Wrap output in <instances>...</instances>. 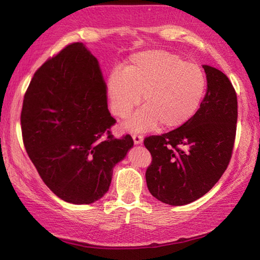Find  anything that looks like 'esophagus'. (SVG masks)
I'll list each match as a JSON object with an SVG mask.
<instances>
[{
  "label": "esophagus",
  "mask_w": 260,
  "mask_h": 260,
  "mask_svg": "<svg viewBox=\"0 0 260 260\" xmlns=\"http://www.w3.org/2000/svg\"><path fill=\"white\" fill-rule=\"evenodd\" d=\"M133 141H134V144L135 145H141L143 143V136L141 135H133Z\"/></svg>",
  "instance_id": "esophagus-1"
}]
</instances>
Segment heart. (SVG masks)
<instances>
[{"label": "heart", "instance_id": "b5f03b06", "mask_svg": "<svg viewBox=\"0 0 260 260\" xmlns=\"http://www.w3.org/2000/svg\"><path fill=\"white\" fill-rule=\"evenodd\" d=\"M206 88L200 66L172 52L148 50L133 54L124 71L114 70L106 92L110 110L118 118L128 117L143 95L144 107L125 124L129 132L142 133L157 124L167 129L185 124L198 112Z\"/></svg>", "mask_w": 260, "mask_h": 260}]
</instances>
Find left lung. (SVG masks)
<instances>
[{"mask_svg": "<svg viewBox=\"0 0 260 260\" xmlns=\"http://www.w3.org/2000/svg\"><path fill=\"white\" fill-rule=\"evenodd\" d=\"M202 67L207 92L194 116L179 128L144 140L152 155L145 173L148 191L170 206H184L211 190L233 153L238 116L236 91L222 71Z\"/></svg>", "mask_w": 260, "mask_h": 260, "instance_id": "left-lung-1", "label": "left lung"}]
</instances>
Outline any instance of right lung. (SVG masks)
I'll list each match as a JSON object with an SVG mask.
<instances>
[{
	"label": "right lung",
	"mask_w": 260,
	"mask_h": 260,
	"mask_svg": "<svg viewBox=\"0 0 260 260\" xmlns=\"http://www.w3.org/2000/svg\"><path fill=\"white\" fill-rule=\"evenodd\" d=\"M106 84L97 59L84 43L66 47L39 68L21 113L26 153L54 194L74 204L103 198L113 169L134 145L114 139Z\"/></svg>",
	"instance_id": "obj_1"
}]
</instances>
